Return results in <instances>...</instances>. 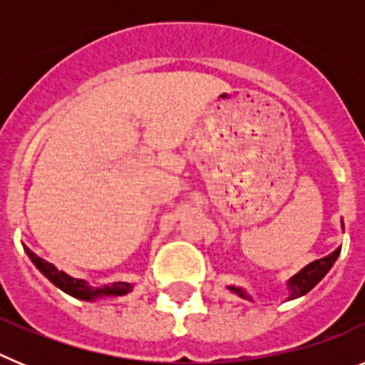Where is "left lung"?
Segmentation results:
<instances>
[{"instance_id":"obj_1","label":"left lung","mask_w":365,"mask_h":365,"mask_svg":"<svg viewBox=\"0 0 365 365\" xmlns=\"http://www.w3.org/2000/svg\"><path fill=\"white\" fill-rule=\"evenodd\" d=\"M338 254H340V248H336V250H334L333 254H329V256L312 261V263H309V265L305 267L302 272L296 274L294 278L289 282V287H291V298H298V296H303L305 292L311 291L312 287L320 282L325 274H327V270L333 267V263L336 261ZM230 291H234L237 296H243V298H247L241 289L230 287Z\"/></svg>"}]
</instances>
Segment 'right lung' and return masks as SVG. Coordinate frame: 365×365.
Returning <instances> with one entry per match:
<instances>
[{
	"instance_id": "1",
	"label": "right lung",
	"mask_w": 365,
	"mask_h": 365,
	"mask_svg": "<svg viewBox=\"0 0 365 365\" xmlns=\"http://www.w3.org/2000/svg\"><path fill=\"white\" fill-rule=\"evenodd\" d=\"M25 252H27V256L31 257L32 263L38 267V270L43 274L45 278L49 279L51 283H54L58 289H62L63 292L74 296V298L95 299L98 298V296H122L133 289L131 283H124V282L111 283V285H104V287L87 285V283L82 282V279H74L71 278V276H67L66 272H62V270H58L53 263H49V261L38 257L36 254L32 252L31 248L25 247Z\"/></svg>"
}]
</instances>
